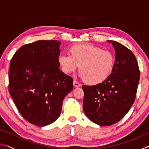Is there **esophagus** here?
Returning <instances> with one entry per match:
<instances>
[{
  "label": "esophagus",
  "mask_w": 149,
  "mask_h": 149,
  "mask_svg": "<svg viewBox=\"0 0 149 149\" xmlns=\"http://www.w3.org/2000/svg\"><path fill=\"white\" fill-rule=\"evenodd\" d=\"M74 86L75 87H80L81 86V85L79 82H77L76 80H74Z\"/></svg>",
  "instance_id": "esophagus-1"
}]
</instances>
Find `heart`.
Listing matches in <instances>:
<instances>
[{"instance_id": "1", "label": "heart", "mask_w": 149, "mask_h": 149, "mask_svg": "<svg viewBox=\"0 0 149 149\" xmlns=\"http://www.w3.org/2000/svg\"><path fill=\"white\" fill-rule=\"evenodd\" d=\"M70 54H60L58 63L62 72L70 74L79 65L80 76L91 85L104 82L112 72L114 56L108 50L92 44L78 45L70 49Z\"/></svg>"}]
</instances>
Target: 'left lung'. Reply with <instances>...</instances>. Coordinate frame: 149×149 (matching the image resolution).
I'll use <instances>...</instances> for the list:
<instances>
[{"instance_id":"1","label":"left lung","mask_w":149,"mask_h":149,"mask_svg":"<svg viewBox=\"0 0 149 149\" xmlns=\"http://www.w3.org/2000/svg\"><path fill=\"white\" fill-rule=\"evenodd\" d=\"M115 63L110 76L104 82L93 86L83 85V108L93 123L111 125L125 116L135 101L140 71L132 50L114 41Z\"/></svg>"}]
</instances>
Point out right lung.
<instances>
[{"instance_id": "right-lung-1", "label": "right lung", "mask_w": 149, "mask_h": 149, "mask_svg": "<svg viewBox=\"0 0 149 149\" xmlns=\"http://www.w3.org/2000/svg\"><path fill=\"white\" fill-rule=\"evenodd\" d=\"M56 40H41L23 45L10 60L8 91L17 110L37 126L59 117L64 97L73 89V79L60 71Z\"/></svg>"}]
</instances>
